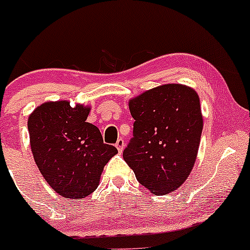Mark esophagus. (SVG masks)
I'll use <instances>...</instances> for the list:
<instances>
[{"label": "esophagus", "instance_id": "esophagus-1", "mask_svg": "<svg viewBox=\"0 0 250 250\" xmlns=\"http://www.w3.org/2000/svg\"><path fill=\"white\" fill-rule=\"evenodd\" d=\"M115 146H116V147H117L118 152H122V151H123V148H125V140H123L122 138H120V139H118L117 141H116Z\"/></svg>", "mask_w": 250, "mask_h": 250}]
</instances>
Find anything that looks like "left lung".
I'll return each mask as SVG.
<instances>
[{"label": "left lung", "instance_id": "obj_1", "mask_svg": "<svg viewBox=\"0 0 250 250\" xmlns=\"http://www.w3.org/2000/svg\"><path fill=\"white\" fill-rule=\"evenodd\" d=\"M133 138L123 160L138 181L153 195H167L183 185L195 165L203 129L195 89L169 83L129 100Z\"/></svg>", "mask_w": 250, "mask_h": 250}]
</instances>
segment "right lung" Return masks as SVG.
I'll list each match as a JSON object with an SVG mask.
<instances>
[{"label": "right lung", "instance_id": "obj_1", "mask_svg": "<svg viewBox=\"0 0 250 250\" xmlns=\"http://www.w3.org/2000/svg\"><path fill=\"white\" fill-rule=\"evenodd\" d=\"M90 107L66 100L47 102L29 116L32 155L48 185L65 198L97 190L103 169L117 148L104 144L99 128L85 122Z\"/></svg>", "mask_w": 250, "mask_h": 250}]
</instances>
